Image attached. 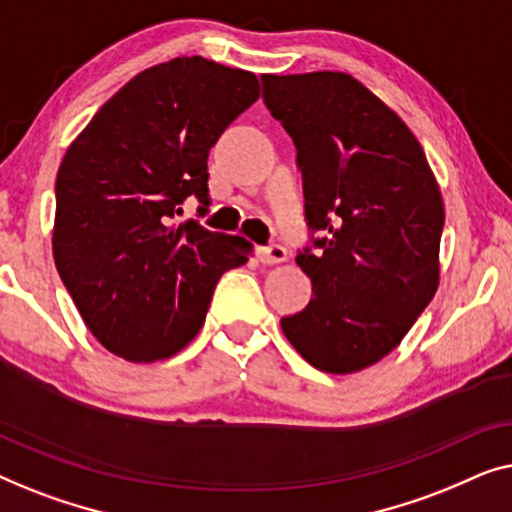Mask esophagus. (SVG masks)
<instances>
[{
  "label": "esophagus",
  "instance_id": "34e87169",
  "mask_svg": "<svg viewBox=\"0 0 512 512\" xmlns=\"http://www.w3.org/2000/svg\"><path fill=\"white\" fill-rule=\"evenodd\" d=\"M257 257H259V262H262V264H280V262H285V259H287V250L283 246H276V243H273V246L259 248Z\"/></svg>",
  "mask_w": 512,
  "mask_h": 512
}]
</instances>
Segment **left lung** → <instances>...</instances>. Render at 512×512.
<instances>
[{
    "instance_id": "1",
    "label": "left lung",
    "mask_w": 512,
    "mask_h": 512,
    "mask_svg": "<svg viewBox=\"0 0 512 512\" xmlns=\"http://www.w3.org/2000/svg\"><path fill=\"white\" fill-rule=\"evenodd\" d=\"M262 99L297 146L308 227L322 232L297 255L313 297L280 327L315 369L362 371L434 299L441 190L406 122L350 74H262Z\"/></svg>"
}]
</instances>
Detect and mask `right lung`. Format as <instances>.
<instances>
[{
  "label": "right lung",
  "instance_id": "obj_1",
  "mask_svg": "<svg viewBox=\"0 0 512 512\" xmlns=\"http://www.w3.org/2000/svg\"><path fill=\"white\" fill-rule=\"evenodd\" d=\"M257 76L176 57L136 74L67 148L55 181L53 257L92 336L127 362H157L199 334L220 276L253 243L174 222L206 213L208 150L255 104Z\"/></svg>",
  "mask_w": 512,
  "mask_h": 512
}]
</instances>
